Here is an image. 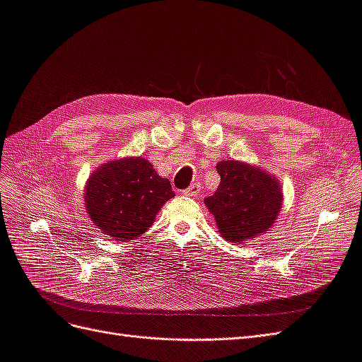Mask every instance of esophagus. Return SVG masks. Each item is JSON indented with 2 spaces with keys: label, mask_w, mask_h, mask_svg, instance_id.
Returning <instances> with one entry per match:
<instances>
[{
  "label": "esophagus",
  "mask_w": 362,
  "mask_h": 362,
  "mask_svg": "<svg viewBox=\"0 0 362 362\" xmlns=\"http://www.w3.org/2000/svg\"><path fill=\"white\" fill-rule=\"evenodd\" d=\"M201 192V184L199 182H194V184H192L190 187L187 189V190H184V194H187V196H196Z\"/></svg>",
  "instance_id": "esophagus-1"
}]
</instances>
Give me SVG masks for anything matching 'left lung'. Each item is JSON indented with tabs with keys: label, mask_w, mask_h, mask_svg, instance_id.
<instances>
[{
	"label": "left lung",
	"mask_w": 362,
	"mask_h": 362,
	"mask_svg": "<svg viewBox=\"0 0 362 362\" xmlns=\"http://www.w3.org/2000/svg\"><path fill=\"white\" fill-rule=\"evenodd\" d=\"M216 168L221 184L213 196L205 198V205L218 234L237 245L264 235L282 208L284 194L276 177L238 160L218 161Z\"/></svg>",
	"instance_id": "obj_1"
}]
</instances>
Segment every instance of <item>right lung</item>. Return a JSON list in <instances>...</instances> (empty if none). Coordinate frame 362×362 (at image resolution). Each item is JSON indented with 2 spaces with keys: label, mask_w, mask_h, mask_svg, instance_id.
I'll list each match as a JSON object with an SVG mask.
<instances>
[{
  "label": "right lung",
  "mask_w": 362,
  "mask_h": 362,
  "mask_svg": "<svg viewBox=\"0 0 362 362\" xmlns=\"http://www.w3.org/2000/svg\"><path fill=\"white\" fill-rule=\"evenodd\" d=\"M175 193L141 157L112 160L98 168L86 182V213L113 242H128L148 231L156 216Z\"/></svg>",
  "instance_id": "1"
}]
</instances>
